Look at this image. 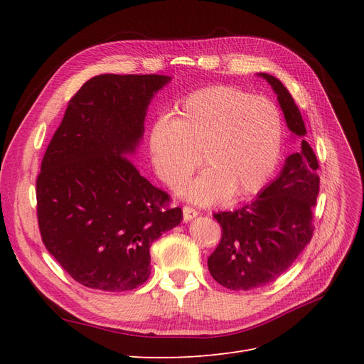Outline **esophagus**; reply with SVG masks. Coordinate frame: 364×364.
<instances>
[{
  "label": "esophagus",
  "mask_w": 364,
  "mask_h": 364,
  "mask_svg": "<svg viewBox=\"0 0 364 364\" xmlns=\"http://www.w3.org/2000/svg\"><path fill=\"white\" fill-rule=\"evenodd\" d=\"M183 220L185 222H188V220H193L194 217L199 215V213H197V209H194L193 206H183Z\"/></svg>",
  "instance_id": "obj_1"
}]
</instances>
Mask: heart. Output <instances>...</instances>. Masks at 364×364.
Returning <instances> with one entry per match:
<instances>
[{
	"label": "heart",
	"mask_w": 364,
	"mask_h": 364,
	"mask_svg": "<svg viewBox=\"0 0 364 364\" xmlns=\"http://www.w3.org/2000/svg\"><path fill=\"white\" fill-rule=\"evenodd\" d=\"M282 117L273 102L232 86H213L186 95L174 118L159 117L149 132L153 168L170 188H179L200 165L206 170L185 191L208 205L257 193L279 159Z\"/></svg>",
	"instance_id": "1"
}]
</instances>
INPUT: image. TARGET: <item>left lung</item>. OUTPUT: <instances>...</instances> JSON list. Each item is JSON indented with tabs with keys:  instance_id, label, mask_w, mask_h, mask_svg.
<instances>
[{
	"instance_id": "obj_1",
	"label": "left lung",
	"mask_w": 364,
	"mask_h": 364,
	"mask_svg": "<svg viewBox=\"0 0 364 364\" xmlns=\"http://www.w3.org/2000/svg\"><path fill=\"white\" fill-rule=\"evenodd\" d=\"M278 95L301 150L285 159L279 176L253 202L235 211L217 213L222 238L208 258L211 277L230 290H252L278 279L313 237V209L318 194V162L305 141L299 107L277 77L261 73Z\"/></svg>"
}]
</instances>
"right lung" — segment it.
Here are the masks:
<instances>
[{
    "mask_svg": "<svg viewBox=\"0 0 364 364\" xmlns=\"http://www.w3.org/2000/svg\"><path fill=\"white\" fill-rule=\"evenodd\" d=\"M159 74H102L70 100L36 179L43 245L70 277L103 291L134 290L150 274V246L182 209L142 178L129 155L144 135Z\"/></svg>",
    "mask_w": 364,
    "mask_h": 364,
    "instance_id": "obj_1",
    "label": "right lung"
}]
</instances>
